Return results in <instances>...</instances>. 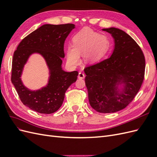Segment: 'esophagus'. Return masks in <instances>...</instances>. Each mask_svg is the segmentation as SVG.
Here are the masks:
<instances>
[{"mask_svg":"<svg viewBox=\"0 0 157 157\" xmlns=\"http://www.w3.org/2000/svg\"><path fill=\"white\" fill-rule=\"evenodd\" d=\"M78 78H80V79H83V78L85 77V75H84V74L83 73L80 72V73H78Z\"/></svg>","mask_w":157,"mask_h":157,"instance_id":"esophagus-1","label":"esophagus"}]
</instances>
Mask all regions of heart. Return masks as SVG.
<instances>
[{
	"mask_svg": "<svg viewBox=\"0 0 157 157\" xmlns=\"http://www.w3.org/2000/svg\"><path fill=\"white\" fill-rule=\"evenodd\" d=\"M73 46H69L67 50L69 62L77 65L80 61V55L85 52L88 61L97 60L108 50L109 40L105 35H99L88 28H84L73 38Z\"/></svg>",
	"mask_w": 157,
	"mask_h": 157,
	"instance_id": "1",
	"label": "heart"
}]
</instances>
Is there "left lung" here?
<instances>
[{
    "label": "left lung",
    "instance_id": "1",
    "mask_svg": "<svg viewBox=\"0 0 157 157\" xmlns=\"http://www.w3.org/2000/svg\"><path fill=\"white\" fill-rule=\"evenodd\" d=\"M115 39L112 55L84 68L85 84L91 107L98 112L115 113L132 101L144 82L145 56L140 46L119 29H103ZM124 84L122 91L116 86Z\"/></svg>",
    "mask_w": 157,
    "mask_h": 157
}]
</instances>
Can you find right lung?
Segmentation results:
<instances>
[{"label":"right lung","mask_w":157,"mask_h":157,"mask_svg":"<svg viewBox=\"0 0 157 157\" xmlns=\"http://www.w3.org/2000/svg\"><path fill=\"white\" fill-rule=\"evenodd\" d=\"M75 28L71 23L61 25L45 24L23 39L14 52L11 80L20 100L32 110L42 114H51L61 106L65 93L77 78L78 72H65L61 69L64 58V42ZM33 53L44 57L51 71L48 84L36 91L23 86L20 77L23 66Z\"/></svg>","instance_id":"right-lung-1"}]
</instances>
